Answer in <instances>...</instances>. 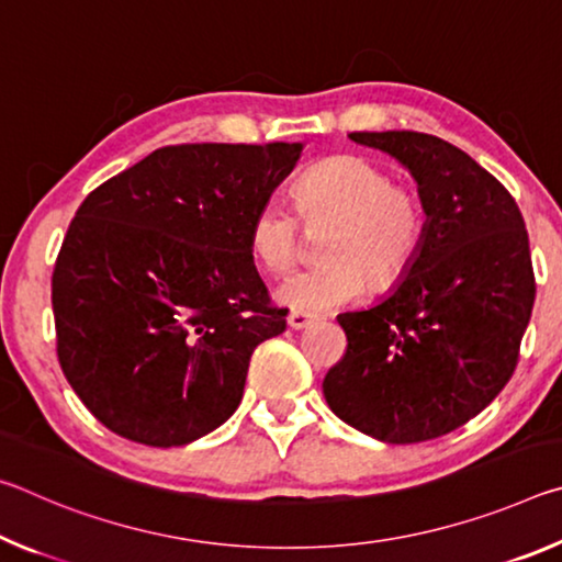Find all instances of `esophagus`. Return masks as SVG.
<instances>
[{
	"mask_svg": "<svg viewBox=\"0 0 562 562\" xmlns=\"http://www.w3.org/2000/svg\"><path fill=\"white\" fill-rule=\"evenodd\" d=\"M315 322H317L315 315H302V312H290V317H288V325L292 329H307L315 325Z\"/></svg>",
	"mask_w": 562,
	"mask_h": 562,
	"instance_id": "34e87169",
	"label": "esophagus"
}]
</instances>
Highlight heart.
Listing matches in <instances>:
<instances>
[{"instance_id": "1", "label": "heart", "mask_w": 562, "mask_h": 562, "mask_svg": "<svg viewBox=\"0 0 562 562\" xmlns=\"http://www.w3.org/2000/svg\"><path fill=\"white\" fill-rule=\"evenodd\" d=\"M294 211L307 233H324L315 268L274 290L282 307L319 315L364 294V274L389 288L424 245L426 205L414 188L396 186L389 170L359 156H339L312 168L294 186ZM288 205L265 201L247 227V245L265 272L284 274L302 247V227Z\"/></svg>"}]
</instances>
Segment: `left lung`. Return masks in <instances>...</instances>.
Returning <instances> with one entry per match:
<instances>
[{
  "instance_id": "left-lung-1",
  "label": "left lung",
  "mask_w": 562,
  "mask_h": 562,
  "mask_svg": "<svg viewBox=\"0 0 562 562\" xmlns=\"http://www.w3.org/2000/svg\"><path fill=\"white\" fill-rule=\"evenodd\" d=\"M416 180L424 245L384 300L337 322L347 351L322 392L331 412L384 443H418L481 414L516 369L536 302L516 201L449 140L416 131L349 133Z\"/></svg>"
}]
</instances>
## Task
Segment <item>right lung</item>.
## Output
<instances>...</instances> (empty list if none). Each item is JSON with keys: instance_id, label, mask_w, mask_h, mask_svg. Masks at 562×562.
Returning a JSON list of instances; mask_svg holds the SVG:
<instances>
[{"instance_id": "obj_1", "label": "right lung", "mask_w": 562, "mask_h": 562, "mask_svg": "<svg viewBox=\"0 0 562 562\" xmlns=\"http://www.w3.org/2000/svg\"><path fill=\"white\" fill-rule=\"evenodd\" d=\"M302 148L166 146L76 211L52 278L56 351L106 429L170 449L235 414L255 347L288 327L247 227Z\"/></svg>"}]
</instances>
